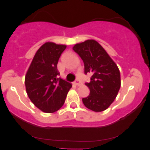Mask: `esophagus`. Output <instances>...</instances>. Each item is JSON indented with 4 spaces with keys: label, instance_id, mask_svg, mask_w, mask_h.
I'll return each mask as SVG.
<instances>
[{
    "label": "esophagus",
    "instance_id": "34e87169",
    "mask_svg": "<svg viewBox=\"0 0 150 150\" xmlns=\"http://www.w3.org/2000/svg\"><path fill=\"white\" fill-rule=\"evenodd\" d=\"M74 84L76 85V86H81L82 83H81V81L80 79H76L74 81Z\"/></svg>",
    "mask_w": 150,
    "mask_h": 150
}]
</instances>
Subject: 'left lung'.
<instances>
[{
    "mask_svg": "<svg viewBox=\"0 0 150 150\" xmlns=\"http://www.w3.org/2000/svg\"><path fill=\"white\" fill-rule=\"evenodd\" d=\"M72 49L82 59L85 74H92L90 82L86 83L90 89V94L83 98V103L94 112L107 110L120 90L118 67L103 47L94 40L75 44Z\"/></svg>",
    "mask_w": 150,
    "mask_h": 150,
    "instance_id": "left-lung-1",
    "label": "left lung"
}]
</instances>
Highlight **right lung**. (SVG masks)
<instances>
[{"instance_id": "add662e5", "label": "right lung", "mask_w": 150, "mask_h": 150, "mask_svg": "<svg viewBox=\"0 0 150 150\" xmlns=\"http://www.w3.org/2000/svg\"><path fill=\"white\" fill-rule=\"evenodd\" d=\"M66 47L51 42L44 43L36 52L25 76L29 98L44 112L59 110L72 87V84L58 77L57 64Z\"/></svg>"}]
</instances>
